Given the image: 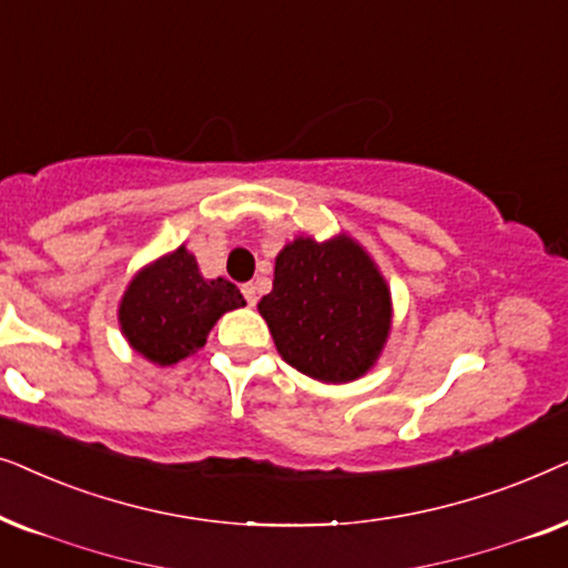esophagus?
<instances>
[{
    "mask_svg": "<svg viewBox=\"0 0 568 568\" xmlns=\"http://www.w3.org/2000/svg\"><path fill=\"white\" fill-rule=\"evenodd\" d=\"M241 293H244V298H246V304H248V306H254V304H256V285H254V283L241 285Z\"/></svg>",
    "mask_w": 568,
    "mask_h": 568,
    "instance_id": "34e87169",
    "label": "esophagus"
}]
</instances>
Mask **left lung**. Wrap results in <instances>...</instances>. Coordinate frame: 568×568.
I'll return each mask as SVG.
<instances>
[{
  "mask_svg": "<svg viewBox=\"0 0 568 568\" xmlns=\"http://www.w3.org/2000/svg\"><path fill=\"white\" fill-rule=\"evenodd\" d=\"M256 308L283 361L324 384L372 372L395 314L379 264L347 233L288 241L275 256L272 291Z\"/></svg>",
  "mask_w": 568,
  "mask_h": 568,
  "instance_id": "1",
  "label": "left lung"
}]
</instances>
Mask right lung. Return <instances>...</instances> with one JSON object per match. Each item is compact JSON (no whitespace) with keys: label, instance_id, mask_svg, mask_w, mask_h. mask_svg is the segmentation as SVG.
<instances>
[{"label":"right lung","instance_id":"obj_1","mask_svg":"<svg viewBox=\"0 0 568 568\" xmlns=\"http://www.w3.org/2000/svg\"><path fill=\"white\" fill-rule=\"evenodd\" d=\"M246 306L231 280L200 272L186 244L165 252L134 272L119 301V329L134 353L173 366L207 343L223 314Z\"/></svg>","mask_w":568,"mask_h":568}]
</instances>
